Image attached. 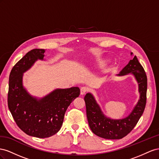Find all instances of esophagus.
I'll list each match as a JSON object with an SVG mask.
<instances>
[{
    "label": "esophagus",
    "instance_id": "obj_1",
    "mask_svg": "<svg viewBox=\"0 0 159 159\" xmlns=\"http://www.w3.org/2000/svg\"><path fill=\"white\" fill-rule=\"evenodd\" d=\"M87 92H88V89L87 87H83L80 89V94L83 95V94L87 93Z\"/></svg>",
    "mask_w": 159,
    "mask_h": 159
}]
</instances>
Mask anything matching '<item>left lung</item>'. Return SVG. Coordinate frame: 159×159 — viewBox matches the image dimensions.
Listing matches in <instances>:
<instances>
[{
	"label": "left lung",
	"mask_w": 159,
	"mask_h": 159,
	"mask_svg": "<svg viewBox=\"0 0 159 159\" xmlns=\"http://www.w3.org/2000/svg\"><path fill=\"white\" fill-rule=\"evenodd\" d=\"M133 53H131L132 54ZM133 73L139 83L140 99L130 115L120 120H112L105 117L93 95L87 93L84 97L89 125L93 133L106 139H120L127 135L137 124L144 111L147 102V77L137 56L124 67L119 76Z\"/></svg>",
	"instance_id": "8db88e82"
}]
</instances>
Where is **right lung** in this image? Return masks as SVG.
<instances>
[{"label":"right lung","mask_w":159,"mask_h":159,"mask_svg":"<svg viewBox=\"0 0 159 159\" xmlns=\"http://www.w3.org/2000/svg\"><path fill=\"white\" fill-rule=\"evenodd\" d=\"M44 49L27 52L12 69L9 76L8 107L17 126L26 134L47 138L61 128L65 112L79 96L80 89H57L43 98L32 97L22 87V73L37 59H43Z\"/></svg>","instance_id":"add662e5"}]
</instances>
